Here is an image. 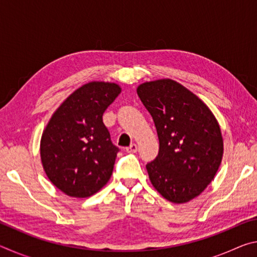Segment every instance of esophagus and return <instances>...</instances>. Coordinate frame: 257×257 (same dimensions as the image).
Instances as JSON below:
<instances>
[{
  "label": "esophagus",
  "instance_id": "esophagus-1",
  "mask_svg": "<svg viewBox=\"0 0 257 257\" xmlns=\"http://www.w3.org/2000/svg\"><path fill=\"white\" fill-rule=\"evenodd\" d=\"M137 150H138V146L136 144H132L129 147L125 149V151H127L128 153H136Z\"/></svg>",
  "mask_w": 257,
  "mask_h": 257
}]
</instances>
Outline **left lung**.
Instances as JSON below:
<instances>
[{
  "mask_svg": "<svg viewBox=\"0 0 257 257\" xmlns=\"http://www.w3.org/2000/svg\"><path fill=\"white\" fill-rule=\"evenodd\" d=\"M151 113L160 150L146 165L154 188L169 202L182 204L201 195L214 179L223 156L219 122L197 95L172 79L137 87Z\"/></svg>",
  "mask_w": 257,
  "mask_h": 257,
  "instance_id": "1",
  "label": "left lung"
}]
</instances>
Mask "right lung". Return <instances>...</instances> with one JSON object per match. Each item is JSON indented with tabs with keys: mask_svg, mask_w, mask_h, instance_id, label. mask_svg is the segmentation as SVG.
<instances>
[{
	"mask_svg": "<svg viewBox=\"0 0 257 257\" xmlns=\"http://www.w3.org/2000/svg\"><path fill=\"white\" fill-rule=\"evenodd\" d=\"M120 93L115 82H87L64 99L46 124L41 138L43 169L68 196L89 197L110 180L119 149L102 116Z\"/></svg>",
	"mask_w": 257,
	"mask_h": 257,
	"instance_id": "obj_1",
	"label": "right lung"
}]
</instances>
